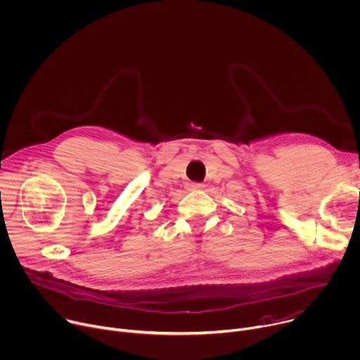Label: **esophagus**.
I'll list each match as a JSON object with an SVG mask.
<instances>
[{
  "label": "esophagus",
  "instance_id": "34e87169",
  "mask_svg": "<svg viewBox=\"0 0 360 360\" xmlns=\"http://www.w3.org/2000/svg\"><path fill=\"white\" fill-rule=\"evenodd\" d=\"M186 187L188 190H201V188H204V184L202 183H187Z\"/></svg>",
  "mask_w": 360,
  "mask_h": 360
}]
</instances>
